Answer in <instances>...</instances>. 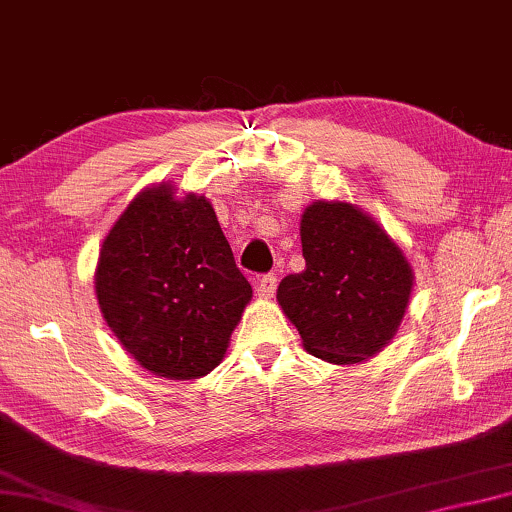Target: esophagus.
<instances>
[{
    "label": "esophagus",
    "instance_id": "esophagus-1",
    "mask_svg": "<svg viewBox=\"0 0 512 512\" xmlns=\"http://www.w3.org/2000/svg\"><path fill=\"white\" fill-rule=\"evenodd\" d=\"M276 285H278V278L274 274H267L260 278V283H257V297L260 299H271L276 292Z\"/></svg>",
    "mask_w": 512,
    "mask_h": 512
}]
</instances>
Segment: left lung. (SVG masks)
I'll return each instance as SVG.
<instances>
[{
	"mask_svg": "<svg viewBox=\"0 0 512 512\" xmlns=\"http://www.w3.org/2000/svg\"><path fill=\"white\" fill-rule=\"evenodd\" d=\"M299 236L306 269L285 276L276 299L304 349L332 365L374 358L410 306L414 271L403 248L346 201L306 206Z\"/></svg>",
	"mask_w": 512,
	"mask_h": 512,
	"instance_id": "1",
	"label": "left lung"
}]
</instances>
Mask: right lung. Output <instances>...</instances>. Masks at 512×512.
Instances as JSON below:
<instances>
[{
    "label": "right lung",
    "instance_id": "right-lung-1",
    "mask_svg": "<svg viewBox=\"0 0 512 512\" xmlns=\"http://www.w3.org/2000/svg\"><path fill=\"white\" fill-rule=\"evenodd\" d=\"M102 318L147 372L206 377L222 363L252 288L206 196L159 182L135 196L100 245Z\"/></svg>",
    "mask_w": 512,
    "mask_h": 512
}]
</instances>
